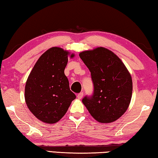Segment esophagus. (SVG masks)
Returning <instances> with one entry per match:
<instances>
[{"mask_svg":"<svg viewBox=\"0 0 158 158\" xmlns=\"http://www.w3.org/2000/svg\"><path fill=\"white\" fill-rule=\"evenodd\" d=\"M83 95H84V93L82 92L81 93H79L78 95H77V98L79 99V100H81V99L83 98Z\"/></svg>","mask_w":158,"mask_h":158,"instance_id":"1","label":"esophagus"}]
</instances>
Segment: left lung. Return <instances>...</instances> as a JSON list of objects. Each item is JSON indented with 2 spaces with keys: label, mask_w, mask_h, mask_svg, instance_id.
Segmentation results:
<instances>
[{
  "label": "left lung",
  "mask_w": 158,
  "mask_h": 158,
  "mask_svg": "<svg viewBox=\"0 0 158 158\" xmlns=\"http://www.w3.org/2000/svg\"><path fill=\"white\" fill-rule=\"evenodd\" d=\"M79 56L90 72L93 93L82 102L96 121L109 123L118 119L129 106L132 80L121 60L104 47L84 51Z\"/></svg>",
  "instance_id": "1"
}]
</instances>
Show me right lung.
<instances>
[{
  "label": "right lung",
  "instance_id": "1",
  "mask_svg": "<svg viewBox=\"0 0 158 158\" xmlns=\"http://www.w3.org/2000/svg\"><path fill=\"white\" fill-rule=\"evenodd\" d=\"M69 54L62 48H50L37 60L26 83L24 96L29 110L46 123L60 121L76 98L64 73Z\"/></svg>",
  "mask_w": 158,
  "mask_h": 158
}]
</instances>
